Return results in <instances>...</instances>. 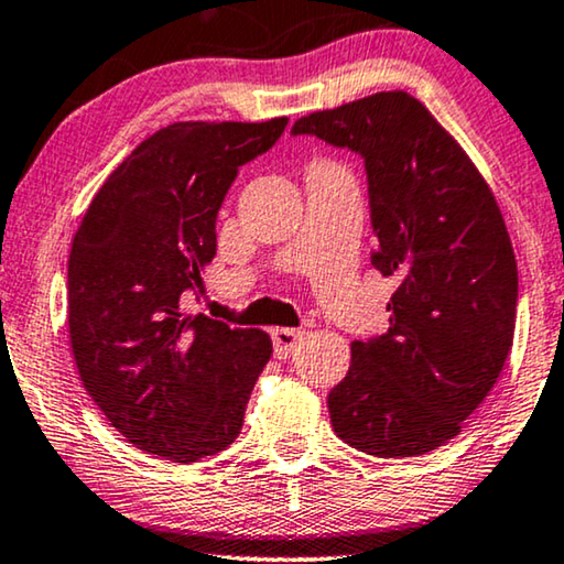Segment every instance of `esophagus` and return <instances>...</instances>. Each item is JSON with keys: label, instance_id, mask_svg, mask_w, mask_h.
I'll return each mask as SVG.
<instances>
[{"label": "esophagus", "instance_id": "esophagus-1", "mask_svg": "<svg viewBox=\"0 0 564 564\" xmlns=\"http://www.w3.org/2000/svg\"><path fill=\"white\" fill-rule=\"evenodd\" d=\"M272 341H274L276 357L288 359L290 354L297 349V344L303 341V330H297V328H272Z\"/></svg>", "mask_w": 564, "mask_h": 564}]
</instances>
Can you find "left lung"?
Returning a JSON list of instances; mask_svg holds the SVG:
<instances>
[{
  "instance_id": "1",
  "label": "left lung",
  "mask_w": 564,
  "mask_h": 564,
  "mask_svg": "<svg viewBox=\"0 0 564 564\" xmlns=\"http://www.w3.org/2000/svg\"><path fill=\"white\" fill-rule=\"evenodd\" d=\"M361 153L382 276H398L390 330L351 344L330 390L336 436L375 457H421L459 434L513 346L519 269L485 176L426 105L377 91L295 120Z\"/></svg>"
}]
</instances>
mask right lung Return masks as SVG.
Here are the masks:
<instances>
[{
	"label": "right lung",
	"mask_w": 564,
	"mask_h": 564,
	"mask_svg": "<svg viewBox=\"0 0 564 564\" xmlns=\"http://www.w3.org/2000/svg\"><path fill=\"white\" fill-rule=\"evenodd\" d=\"M284 126L161 128L84 213L68 253V338L89 398L138 449L189 465L241 434L272 338L184 313L182 295L203 288L238 166L272 149Z\"/></svg>",
	"instance_id": "add662e5"
}]
</instances>
